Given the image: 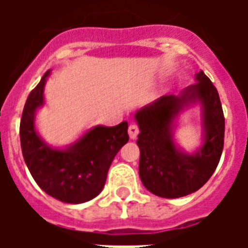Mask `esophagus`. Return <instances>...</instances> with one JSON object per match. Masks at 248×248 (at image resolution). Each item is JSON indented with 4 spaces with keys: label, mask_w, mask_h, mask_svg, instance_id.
<instances>
[{
    "label": "esophagus",
    "mask_w": 248,
    "mask_h": 248,
    "mask_svg": "<svg viewBox=\"0 0 248 248\" xmlns=\"http://www.w3.org/2000/svg\"><path fill=\"white\" fill-rule=\"evenodd\" d=\"M129 137L131 138V140H135L137 137H138V134H140V127L137 126L135 124H131L129 126Z\"/></svg>",
    "instance_id": "34e87169"
}]
</instances>
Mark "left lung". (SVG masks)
Instances as JSON below:
<instances>
[{
  "label": "left lung",
  "instance_id": "8db88e82",
  "mask_svg": "<svg viewBox=\"0 0 248 248\" xmlns=\"http://www.w3.org/2000/svg\"><path fill=\"white\" fill-rule=\"evenodd\" d=\"M197 83L179 95H163L135 113L140 133V177L143 186L162 198H181L207 182L218 166L224 143V115L218 90L203 71ZM199 100L203 110L205 138L195 155L177 149L171 137L172 122L188 103Z\"/></svg>",
  "mask_w": 248,
  "mask_h": 248
}]
</instances>
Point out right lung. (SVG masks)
Listing matches in <instances>:
<instances>
[{
	"label": "right lung",
	"mask_w": 248,
	"mask_h": 248,
	"mask_svg": "<svg viewBox=\"0 0 248 248\" xmlns=\"http://www.w3.org/2000/svg\"><path fill=\"white\" fill-rule=\"evenodd\" d=\"M50 70L41 78L25 103L19 124L25 163L37 185L50 197L65 203H83L102 191L108 167L127 143L129 124L95 126L65 150L47 146L37 134L34 113L44 105V86Z\"/></svg>",
	"instance_id": "1"
}]
</instances>
